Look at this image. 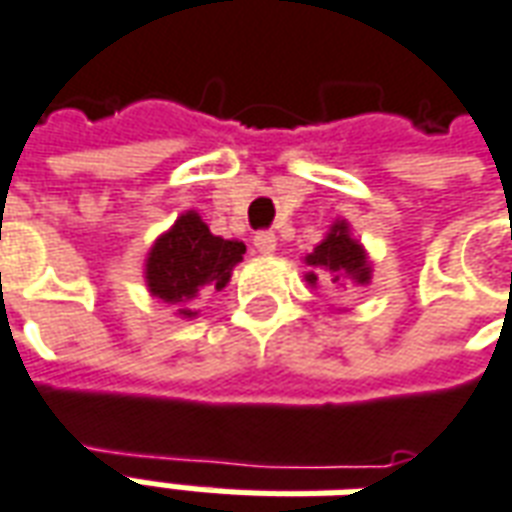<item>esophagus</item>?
Returning <instances> with one entry per match:
<instances>
[{"label": "esophagus", "instance_id": "34e87169", "mask_svg": "<svg viewBox=\"0 0 512 512\" xmlns=\"http://www.w3.org/2000/svg\"><path fill=\"white\" fill-rule=\"evenodd\" d=\"M252 241H255V249L260 255H271L277 249V235L271 233V230H260V233H255Z\"/></svg>", "mask_w": 512, "mask_h": 512}]
</instances>
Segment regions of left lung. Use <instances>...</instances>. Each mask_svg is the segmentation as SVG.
I'll use <instances>...</instances> for the list:
<instances>
[{
	"label": "left lung",
	"mask_w": 512,
	"mask_h": 512,
	"mask_svg": "<svg viewBox=\"0 0 512 512\" xmlns=\"http://www.w3.org/2000/svg\"><path fill=\"white\" fill-rule=\"evenodd\" d=\"M304 263L312 268L304 277L312 288L318 282H332L334 285V282H343V279H351L356 285H367L370 277H373L365 246L351 235L345 219L332 224V230L326 233V238L312 249L310 255L304 257Z\"/></svg>",
	"instance_id": "1"
}]
</instances>
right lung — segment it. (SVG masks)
I'll return each mask as SVG.
<instances>
[{
    "label": "right lung",
    "instance_id": "1",
    "mask_svg": "<svg viewBox=\"0 0 512 512\" xmlns=\"http://www.w3.org/2000/svg\"><path fill=\"white\" fill-rule=\"evenodd\" d=\"M244 252L241 241L213 235L200 213L186 211L147 252V290L167 304H178V315L191 318V301L205 290H222L233 277V268L244 260Z\"/></svg>",
    "mask_w": 512,
    "mask_h": 512
}]
</instances>
